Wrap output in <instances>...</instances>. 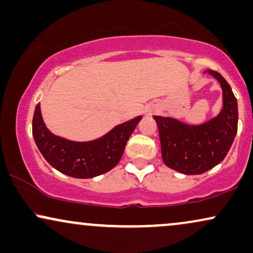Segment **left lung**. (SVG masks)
<instances>
[{
    "mask_svg": "<svg viewBox=\"0 0 253 253\" xmlns=\"http://www.w3.org/2000/svg\"><path fill=\"white\" fill-rule=\"evenodd\" d=\"M220 84L223 107L215 118L200 125H188L170 117L154 116L158 124L162 160L167 167L184 175H198L224 160L238 124L237 100L222 75L206 71Z\"/></svg>",
    "mask_w": 253,
    "mask_h": 253,
    "instance_id": "left-lung-1",
    "label": "left lung"
}]
</instances>
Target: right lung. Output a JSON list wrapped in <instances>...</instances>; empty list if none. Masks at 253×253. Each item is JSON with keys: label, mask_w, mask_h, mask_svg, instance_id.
Instances as JSON below:
<instances>
[{"label": "right lung", "mask_w": 253, "mask_h": 253, "mask_svg": "<svg viewBox=\"0 0 253 253\" xmlns=\"http://www.w3.org/2000/svg\"><path fill=\"white\" fill-rule=\"evenodd\" d=\"M142 117L118 125L110 132L92 141L78 142L55 135L46 128L41 105L35 108L33 135L35 142L53 168L76 178H91L114 168L124 154L125 146Z\"/></svg>", "instance_id": "right-lung-1"}]
</instances>
